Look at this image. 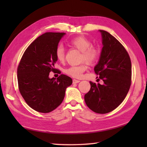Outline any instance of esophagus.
I'll return each instance as SVG.
<instances>
[{"mask_svg":"<svg viewBox=\"0 0 147 147\" xmlns=\"http://www.w3.org/2000/svg\"><path fill=\"white\" fill-rule=\"evenodd\" d=\"M80 80H76V79H73V84H78V83H79L80 82Z\"/></svg>","mask_w":147,"mask_h":147,"instance_id":"obj_1","label":"esophagus"}]
</instances>
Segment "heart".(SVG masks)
Returning <instances> with one entry per match:
<instances>
[{"label": "heart", "instance_id": "1", "mask_svg": "<svg viewBox=\"0 0 147 147\" xmlns=\"http://www.w3.org/2000/svg\"><path fill=\"white\" fill-rule=\"evenodd\" d=\"M70 45L82 52L81 61H84L88 63H93L97 61L99 56V51L96 47L92 46V43L88 39L84 37H78L71 40ZM56 56L58 60L63 62L65 59V51L62 46H59L56 49ZM86 64L79 65H72L65 70V73L74 78H80L86 70Z\"/></svg>", "mask_w": 147, "mask_h": 147}]
</instances>
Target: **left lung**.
I'll return each instance as SVG.
<instances>
[{
	"label": "left lung",
	"mask_w": 147,
	"mask_h": 147,
	"mask_svg": "<svg viewBox=\"0 0 147 147\" xmlns=\"http://www.w3.org/2000/svg\"><path fill=\"white\" fill-rule=\"evenodd\" d=\"M101 34L102 49L94 71L104 84L93 83L84 96L86 105L94 112H110L120 105L130 89L131 64L127 51L117 39L105 30Z\"/></svg>",
	"instance_id": "8db88e82"
}]
</instances>
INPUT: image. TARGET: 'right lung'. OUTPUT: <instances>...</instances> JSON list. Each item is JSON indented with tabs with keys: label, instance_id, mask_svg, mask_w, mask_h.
<instances>
[{
	"label": "right lung",
	"instance_id": "obj_1",
	"mask_svg": "<svg viewBox=\"0 0 147 147\" xmlns=\"http://www.w3.org/2000/svg\"><path fill=\"white\" fill-rule=\"evenodd\" d=\"M65 33L47 32L32 42L23 54L17 68L19 91L27 104L41 113H49L60 105L66 89L73 80L61 74L58 78H49L55 72L58 61L56 51Z\"/></svg>",
	"mask_w": 147,
	"mask_h": 147
}]
</instances>
